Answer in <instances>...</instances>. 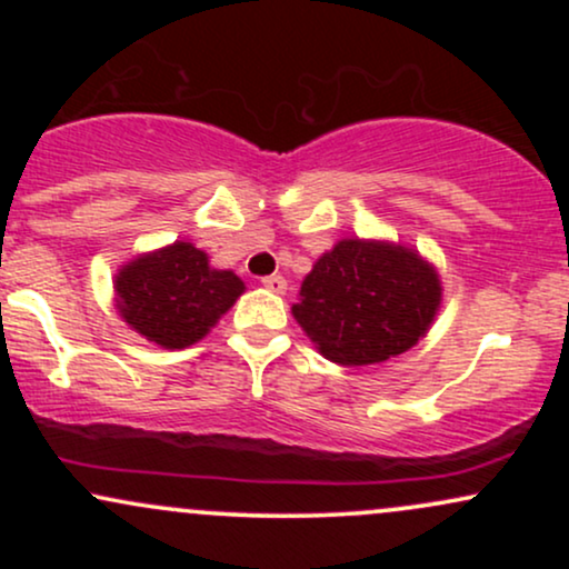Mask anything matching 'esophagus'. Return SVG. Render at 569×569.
Segmentation results:
<instances>
[{"label":"esophagus","mask_w":569,"mask_h":569,"mask_svg":"<svg viewBox=\"0 0 569 569\" xmlns=\"http://www.w3.org/2000/svg\"><path fill=\"white\" fill-rule=\"evenodd\" d=\"M262 286L272 293H286V289H289V283H286L283 276H267L262 278Z\"/></svg>","instance_id":"obj_1"}]
</instances>
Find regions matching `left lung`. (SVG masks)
Wrapping results in <instances>:
<instances>
[{"label": "left lung", "instance_id": "left-lung-1", "mask_svg": "<svg viewBox=\"0 0 569 569\" xmlns=\"http://www.w3.org/2000/svg\"><path fill=\"white\" fill-rule=\"evenodd\" d=\"M441 276L417 248L342 238L316 259L291 316L339 367H369L415 348L441 307Z\"/></svg>", "mask_w": 569, "mask_h": 569}]
</instances>
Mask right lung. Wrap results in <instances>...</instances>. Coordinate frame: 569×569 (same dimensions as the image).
Wrapping results in <instances>:
<instances>
[{"label": "right lung", "mask_w": 569, "mask_h": 569, "mask_svg": "<svg viewBox=\"0 0 569 569\" xmlns=\"http://www.w3.org/2000/svg\"><path fill=\"white\" fill-rule=\"evenodd\" d=\"M243 291V280L232 270H217L208 253L187 240L139 253L114 276L122 321L166 350L200 342Z\"/></svg>", "instance_id": "right-lung-1"}]
</instances>
